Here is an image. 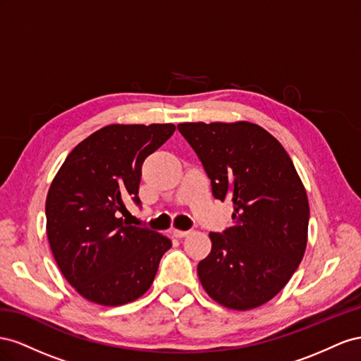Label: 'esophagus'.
Here are the masks:
<instances>
[{"mask_svg": "<svg viewBox=\"0 0 361 361\" xmlns=\"http://www.w3.org/2000/svg\"><path fill=\"white\" fill-rule=\"evenodd\" d=\"M190 231H183V230H172V234L175 235V238H178V239H181V238H186V235L189 234Z\"/></svg>", "mask_w": 361, "mask_h": 361, "instance_id": "esophagus-1", "label": "esophagus"}]
</instances>
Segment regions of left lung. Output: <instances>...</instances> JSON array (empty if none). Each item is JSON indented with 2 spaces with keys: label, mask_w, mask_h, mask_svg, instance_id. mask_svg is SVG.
Returning <instances> with one entry per match:
<instances>
[{
  "label": "left lung",
  "mask_w": 361,
  "mask_h": 361,
  "mask_svg": "<svg viewBox=\"0 0 361 361\" xmlns=\"http://www.w3.org/2000/svg\"><path fill=\"white\" fill-rule=\"evenodd\" d=\"M216 200L233 202V225L210 233L198 276L212 300L233 310L271 301L289 283L305 246L310 207L283 145L251 122H184Z\"/></svg>",
  "instance_id": "1"
}]
</instances>
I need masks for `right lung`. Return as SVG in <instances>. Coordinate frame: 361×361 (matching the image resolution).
<instances>
[{
  "label": "right lung",
  "instance_id": "obj_1",
  "mask_svg": "<svg viewBox=\"0 0 361 361\" xmlns=\"http://www.w3.org/2000/svg\"><path fill=\"white\" fill-rule=\"evenodd\" d=\"M175 131L173 123L95 131L69 152L51 183L47 234L59 269L90 302L122 305L145 293L172 243L147 226L118 218L137 205L142 164Z\"/></svg>",
  "mask_w": 361,
  "mask_h": 361
}]
</instances>
